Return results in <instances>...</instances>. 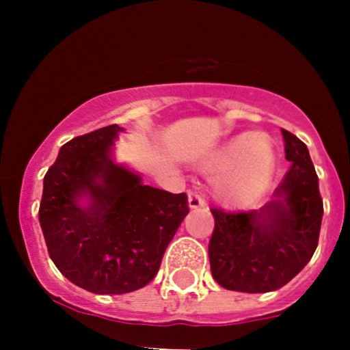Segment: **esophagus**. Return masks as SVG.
I'll return each mask as SVG.
<instances>
[{"instance_id": "esophagus-1", "label": "esophagus", "mask_w": 350, "mask_h": 350, "mask_svg": "<svg viewBox=\"0 0 350 350\" xmlns=\"http://www.w3.org/2000/svg\"><path fill=\"white\" fill-rule=\"evenodd\" d=\"M188 206L191 208V210H198V208L206 206V203H204L203 196H201L200 193L189 191V193H188Z\"/></svg>"}]
</instances>
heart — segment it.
Here are the masks:
<instances>
[{"label":"heart","mask_w":350,"mask_h":350,"mask_svg":"<svg viewBox=\"0 0 350 350\" xmlns=\"http://www.w3.org/2000/svg\"><path fill=\"white\" fill-rule=\"evenodd\" d=\"M276 152L269 135L242 132L204 161V171L220 174L215 193L227 206H243L259 195L274 172Z\"/></svg>","instance_id":"1"}]
</instances>
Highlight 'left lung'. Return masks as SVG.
Wrapping results in <instances>:
<instances>
[{
	"mask_svg": "<svg viewBox=\"0 0 350 350\" xmlns=\"http://www.w3.org/2000/svg\"><path fill=\"white\" fill-rule=\"evenodd\" d=\"M281 133L291 167L273 200L242 213L211 210V276L225 289L276 291L308 264L319 245L323 201L315 167L305 144L288 130Z\"/></svg>",
	"mask_w": 350,
	"mask_h": 350,
	"instance_id": "1",
	"label": "left lung"
}]
</instances>
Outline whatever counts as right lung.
<instances>
[{"label":"right lung","mask_w":350,"mask_h":350,"mask_svg":"<svg viewBox=\"0 0 350 350\" xmlns=\"http://www.w3.org/2000/svg\"><path fill=\"white\" fill-rule=\"evenodd\" d=\"M108 125L64 144L44 178L38 220L55 267L96 295L144 288L189 213L188 196L142 183L113 155Z\"/></svg>","instance_id":"obj_1"}]
</instances>
